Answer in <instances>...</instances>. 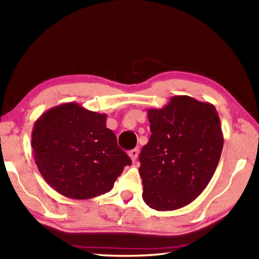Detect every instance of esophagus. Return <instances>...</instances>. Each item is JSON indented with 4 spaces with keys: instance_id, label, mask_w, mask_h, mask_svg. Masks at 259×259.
Segmentation results:
<instances>
[{
    "instance_id": "obj_1",
    "label": "esophagus",
    "mask_w": 259,
    "mask_h": 259,
    "mask_svg": "<svg viewBox=\"0 0 259 259\" xmlns=\"http://www.w3.org/2000/svg\"><path fill=\"white\" fill-rule=\"evenodd\" d=\"M128 154H129V156H130L131 160L136 161L137 157H138V154H139V149H138V148H135V149H133V150H130Z\"/></svg>"
}]
</instances>
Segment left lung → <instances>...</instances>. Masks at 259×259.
<instances>
[{"label":"left lung","mask_w":259,"mask_h":259,"mask_svg":"<svg viewBox=\"0 0 259 259\" xmlns=\"http://www.w3.org/2000/svg\"><path fill=\"white\" fill-rule=\"evenodd\" d=\"M147 111L151 136L139 156L143 199L157 211L181 209L203 192L219 163V114L213 104L187 95Z\"/></svg>","instance_id":"1"}]
</instances>
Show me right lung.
<instances>
[{"mask_svg": "<svg viewBox=\"0 0 259 259\" xmlns=\"http://www.w3.org/2000/svg\"><path fill=\"white\" fill-rule=\"evenodd\" d=\"M106 114L64 103L35 121L31 146L40 174L66 197L88 200L111 191L130 157L120 148Z\"/></svg>", "mask_w": 259, "mask_h": 259, "instance_id": "add662e5", "label": "right lung"}]
</instances>
